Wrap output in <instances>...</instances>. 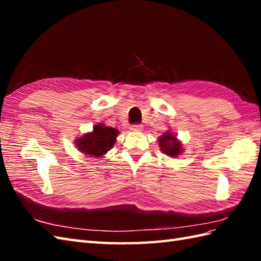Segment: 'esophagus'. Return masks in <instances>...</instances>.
Returning a JSON list of instances; mask_svg holds the SVG:
<instances>
[{"instance_id":"esophagus-1","label":"esophagus","mask_w":261,"mask_h":261,"mask_svg":"<svg viewBox=\"0 0 261 261\" xmlns=\"http://www.w3.org/2000/svg\"><path fill=\"white\" fill-rule=\"evenodd\" d=\"M132 131H141L142 130V125L141 124H134L131 126Z\"/></svg>"}]
</instances>
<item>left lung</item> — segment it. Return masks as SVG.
I'll list each match as a JSON object with an SVG mask.
<instances>
[{"label":"left lung","instance_id":"left-lung-1","mask_svg":"<svg viewBox=\"0 0 261 261\" xmlns=\"http://www.w3.org/2000/svg\"><path fill=\"white\" fill-rule=\"evenodd\" d=\"M159 146L165 154L170 157H176L181 152V143L176 139V137L170 132L165 134L159 138Z\"/></svg>","mask_w":261,"mask_h":261}]
</instances>
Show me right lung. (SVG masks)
Returning <instances> with one entry per match:
<instances>
[{
  "instance_id": "add662e5",
  "label": "right lung",
  "mask_w": 261,
  "mask_h": 261,
  "mask_svg": "<svg viewBox=\"0 0 261 261\" xmlns=\"http://www.w3.org/2000/svg\"><path fill=\"white\" fill-rule=\"evenodd\" d=\"M118 134L119 131L114 127L98 123L94 125L90 134H85V136L77 139L76 145L86 156L101 157L113 147Z\"/></svg>"
}]
</instances>
